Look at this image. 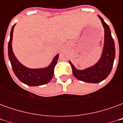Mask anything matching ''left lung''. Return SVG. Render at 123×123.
<instances>
[{"label":"left lung","mask_w":123,"mask_h":123,"mask_svg":"<svg viewBox=\"0 0 123 123\" xmlns=\"http://www.w3.org/2000/svg\"><path fill=\"white\" fill-rule=\"evenodd\" d=\"M104 28V44L102 54L98 62L92 67L84 70L76 68L71 62H69L72 69V73L78 80L87 83L97 84L107 77L112 69L115 56V48L111 30L100 16H98Z\"/></svg>","instance_id":"1"}]
</instances>
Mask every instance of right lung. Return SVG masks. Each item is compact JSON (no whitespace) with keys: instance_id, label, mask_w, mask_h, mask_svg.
I'll use <instances>...</instances> for the list:
<instances>
[{"instance_id":"obj_1","label":"right lung","mask_w":123,"mask_h":123,"mask_svg":"<svg viewBox=\"0 0 123 123\" xmlns=\"http://www.w3.org/2000/svg\"><path fill=\"white\" fill-rule=\"evenodd\" d=\"M15 25L12 26L10 31L8 47V57L15 75L22 82L30 86H38L47 84L53 76L54 68L59 59V54L54 57L48 67L42 68H30L25 67L16 59L12 51V42Z\"/></svg>"}]
</instances>
